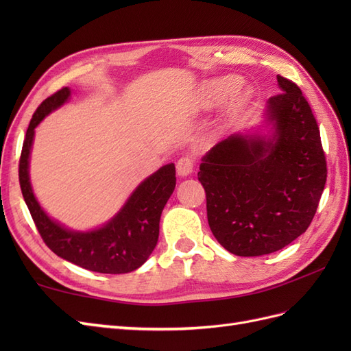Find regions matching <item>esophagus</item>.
Segmentation results:
<instances>
[{"label":"esophagus","instance_id":"esophagus-1","mask_svg":"<svg viewBox=\"0 0 351 351\" xmlns=\"http://www.w3.org/2000/svg\"><path fill=\"white\" fill-rule=\"evenodd\" d=\"M193 168H195V162H193L192 158L183 156L177 161V173H178L180 177L190 176L193 173Z\"/></svg>","mask_w":351,"mask_h":351}]
</instances>
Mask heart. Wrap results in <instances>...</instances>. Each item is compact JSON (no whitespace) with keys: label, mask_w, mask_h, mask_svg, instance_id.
Returning <instances> with one entry per match:
<instances>
[{"label":"heart","mask_w":351,"mask_h":351,"mask_svg":"<svg viewBox=\"0 0 351 351\" xmlns=\"http://www.w3.org/2000/svg\"><path fill=\"white\" fill-rule=\"evenodd\" d=\"M241 83L243 80L239 76H224V77H217V79H209V80L202 82L196 88L195 97H193L195 108L197 111H210L219 107V105L227 102L232 95L240 89ZM250 98H252L250 89H243L238 92L228 104V108H227L228 119H234V117L243 112V110L249 105Z\"/></svg>","instance_id":"1"}]
</instances>
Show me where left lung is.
Instances as JSON below:
<instances>
[{
	"mask_svg": "<svg viewBox=\"0 0 351 351\" xmlns=\"http://www.w3.org/2000/svg\"><path fill=\"white\" fill-rule=\"evenodd\" d=\"M261 124L228 136L202 158L212 234L237 256H262L307 230L326 182L321 134L295 83L277 76Z\"/></svg>",
	"mask_w": 351,
	"mask_h": 351,
	"instance_id": "left-lung-1",
	"label": "left lung"
}]
</instances>
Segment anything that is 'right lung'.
<instances>
[{"label": "right lung", "instance_id": "1", "mask_svg": "<svg viewBox=\"0 0 351 351\" xmlns=\"http://www.w3.org/2000/svg\"><path fill=\"white\" fill-rule=\"evenodd\" d=\"M70 97V88H62L42 102L32 117L19 165L25 202L42 239L57 256L93 272H132L142 267L156 246L159 219L176 189V167L173 162L167 164L146 177L120 210L101 227L73 230L51 218L40 206L30 183V154L36 127L45 117L67 104Z\"/></svg>", "mask_w": 351, "mask_h": 351}]
</instances>
